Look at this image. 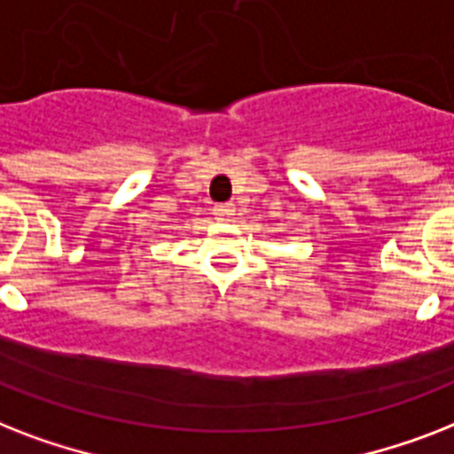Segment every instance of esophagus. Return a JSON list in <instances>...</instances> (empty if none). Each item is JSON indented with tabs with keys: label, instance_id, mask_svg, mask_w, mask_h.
<instances>
[{
	"label": "esophagus",
	"instance_id": "1",
	"mask_svg": "<svg viewBox=\"0 0 454 454\" xmlns=\"http://www.w3.org/2000/svg\"><path fill=\"white\" fill-rule=\"evenodd\" d=\"M233 215H235V207L231 205V202H226V205H216L215 207V216L219 221H228Z\"/></svg>",
	"mask_w": 454,
	"mask_h": 454
}]
</instances>
